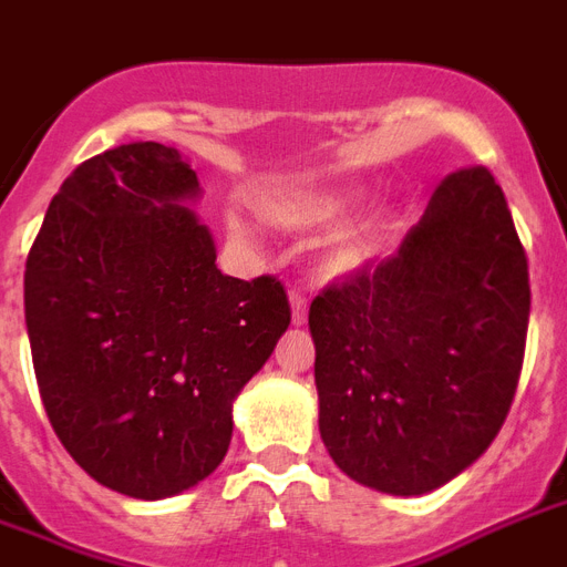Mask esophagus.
<instances>
[{
    "mask_svg": "<svg viewBox=\"0 0 567 567\" xmlns=\"http://www.w3.org/2000/svg\"><path fill=\"white\" fill-rule=\"evenodd\" d=\"M308 317V302L299 291H291V323L293 326H306Z\"/></svg>",
    "mask_w": 567,
    "mask_h": 567,
    "instance_id": "1",
    "label": "esophagus"
}]
</instances>
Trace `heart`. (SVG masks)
Segmentation results:
<instances>
[{"label": "heart", "instance_id": "1", "mask_svg": "<svg viewBox=\"0 0 567 567\" xmlns=\"http://www.w3.org/2000/svg\"><path fill=\"white\" fill-rule=\"evenodd\" d=\"M367 200L361 186H317L279 192L261 200V215L276 227L291 233H329V229L347 224L361 204ZM395 220L390 212H375L358 227L340 233L326 250V274L329 276H355L381 259L388 247ZM229 229L244 236L241 220H229Z\"/></svg>", "mask_w": 567, "mask_h": 567}]
</instances>
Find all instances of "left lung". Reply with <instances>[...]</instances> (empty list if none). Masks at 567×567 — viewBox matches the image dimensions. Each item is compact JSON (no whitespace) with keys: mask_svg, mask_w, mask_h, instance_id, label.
<instances>
[{"mask_svg":"<svg viewBox=\"0 0 567 567\" xmlns=\"http://www.w3.org/2000/svg\"><path fill=\"white\" fill-rule=\"evenodd\" d=\"M527 256L486 168L445 177L393 259L311 302L320 436L343 475L425 495L466 472L513 404Z\"/></svg>","mask_w":567,"mask_h":567,"instance_id":"left-lung-1","label":"left lung"}]
</instances>
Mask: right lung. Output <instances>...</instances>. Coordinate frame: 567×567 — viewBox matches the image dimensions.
<instances>
[{
  "label": "right lung",
  "instance_id": "right-lung-1",
  "mask_svg": "<svg viewBox=\"0 0 567 567\" xmlns=\"http://www.w3.org/2000/svg\"><path fill=\"white\" fill-rule=\"evenodd\" d=\"M177 148L131 142L63 179L25 261V326L45 413L92 481L142 501L220 466L233 402L291 323L282 282H244L192 200Z\"/></svg>",
  "mask_w": 567,
  "mask_h": 567
}]
</instances>
